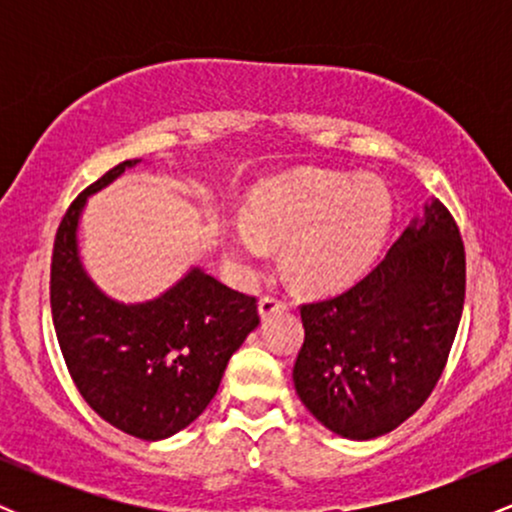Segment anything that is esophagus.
Instances as JSON below:
<instances>
[{
  "instance_id": "1",
  "label": "esophagus",
  "mask_w": 512,
  "mask_h": 512,
  "mask_svg": "<svg viewBox=\"0 0 512 512\" xmlns=\"http://www.w3.org/2000/svg\"><path fill=\"white\" fill-rule=\"evenodd\" d=\"M286 305H289V301H286L281 293H264L260 298V315L269 317L272 313H276V310L286 308Z\"/></svg>"
}]
</instances>
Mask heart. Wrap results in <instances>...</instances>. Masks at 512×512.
Segmentation results:
<instances>
[{"mask_svg":"<svg viewBox=\"0 0 512 512\" xmlns=\"http://www.w3.org/2000/svg\"><path fill=\"white\" fill-rule=\"evenodd\" d=\"M250 226H236L228 250L240 269L284 243V264L298 284L334 289L373 264L390 233L392 199L378 180L327 170H296L264 182L248 204Z\"/></svg>","mask_w":512,"mask_h":512,"instance_id":"obj_1","label":"heart"}]
</instances>
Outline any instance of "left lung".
<instances>
[{
  "label": "left lung",
  "instance_id": "8db88e82",
  "mask_svg": "<svg viewBox=\"0 0 512 512\" xmlns=\"http://www.w3.org/2000/svg\"><path fill=\"white\" fill-rule=\"evenodd\" d=\"M467 260L455 219L433 202L421 223L337 296L301 305L293 385L337 436L395 431L431 397L464 308Z\"/></svg>",
  "mask_w": 512,
  "mask_h": 512
}]
</instances>
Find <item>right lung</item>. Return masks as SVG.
Masks as SVG:
<instances>
[{
    "label": "right lung",
    "instance_id": "right-lung-1",
    "mask_svg": "<svg viewBox=\"0 0 512 512\" xmlns=\"http://www.w3.org/2000/svg\"><path fill=\"white\" fill-rule=\"evenodd\" d=\"M137 163H117L69 204L52 248L50 308L64 363L88 407L129 436L163 440L207 409L260 313L255 296L202 269L139 305L110 301L93 286L76 252L79 214L88 195Z\"/></svg>",
    "mask_w": 512,
    "mask_h": 512
}]
</instances>
